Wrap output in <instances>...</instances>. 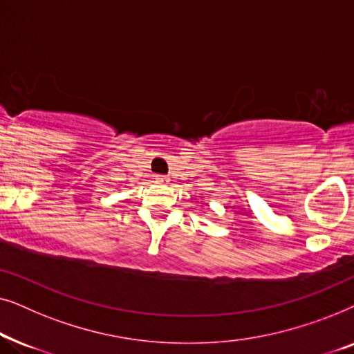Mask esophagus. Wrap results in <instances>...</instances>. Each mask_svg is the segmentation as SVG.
<instances>
[{
    "label": "esophagus",
    "instance_id": "obj_1",
    "mask_svg": "<svg viewBox=\"0 0 354 354\" xmlns=\"http://www.w3.org/2000/svg\"><path fill=\"white\" fill-rule=\"evenodd\" d=\"M154 180L158 183H167L169 182V177L167 176H161V174H158L156 177H154Z\"/></svg>",
    "mask_w": 354,
    "mask_h": 354
}]
</instances>
